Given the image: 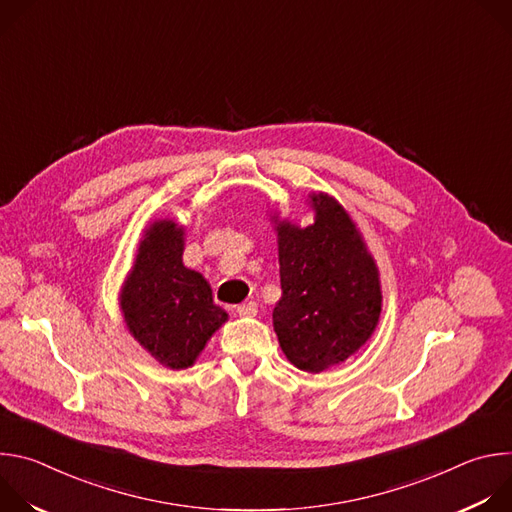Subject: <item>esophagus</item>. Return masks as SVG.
Wrapping results in <instances>:
<instances>
[{"label": "esophagus", "mask_w": 512, "mask_h": 512, "mask_svg": "<svg viewBox=\"0 0 512 512\" xmlns=\"http://www.w3.org/2000/svg\"><path fill=\"white\" fill-rule=\"evenodd\" d=\"M237 314L243 318H253L257 314V304L255 302H245L237 306Z\"/></svg>", "instance_id": "34e87169"}]
</instances>
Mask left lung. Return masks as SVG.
I'll use <instances>...</instances> for the list:
<instances>
[{"label":"left lung","mask_w":512,"mask_h":512,"mask_svg":"<svg viewBox=\"0 0 512 512\" xmlns=\"http://www.w3.org/2000/svg\"><path fill=\"white\" fill-rule=\"evenodd\" d=\"M310 206L308 227L273 216L281 277L273 330L294 367L322 373L373 336L383 294L377 263L342 204L320 192Z\"/></svg>","instance_id":"8db88e82"}]
</instances>
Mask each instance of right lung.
Listing matches in <instances>:
<instances>
[{
    "label": "right lung",
    "mask_w": 512,
    "mask_h": 512,
    "mask_svg": "<svg viewBox=\"0 0 512 512\" xmlns=\"http://www.w3.org/2000/svg\"><path fill=\"white\" fill-rule=\"evenodd\" d=\"M184 229L170 218L143 231L119 294L129 334L168 369H188L227 322L208 281L182 263Z\"/></svg>",
    "instance_id": "1"
}]
</instances>
